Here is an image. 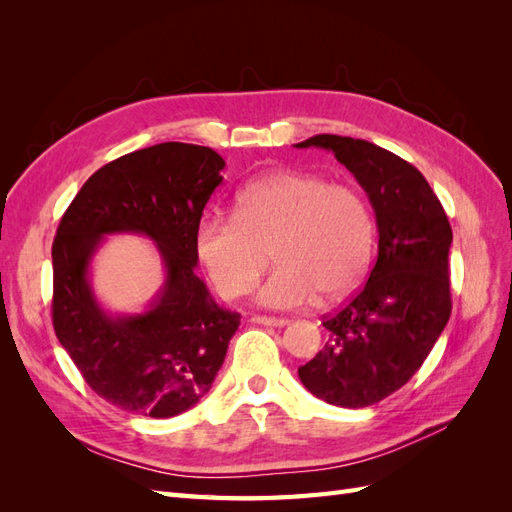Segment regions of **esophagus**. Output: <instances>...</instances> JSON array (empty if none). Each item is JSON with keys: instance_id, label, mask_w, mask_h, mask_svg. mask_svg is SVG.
Wrapping results in <instances>:
<instances>
[{"instance_id": "esophagus-1", "label": "esophagus", "mask_w": 512, "mask_h": 512, "mask_svg": "<svg viewBox=\"0 0 512 512\" xmlns=\"http://www.w3.org/2000/svg\"><path fill=\"white\" fill-rule=\"evenodd\" d=\"M252 322L265 324V327H286V324H288L286 318H273V316H254Z\"/></svg>"}]
</instances>
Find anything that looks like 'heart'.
<instances>
[{"label":"heart","instance_id":"1","mask_svg":"<svg viewBox=\"0 0 512 512\" xmlns=\"http://www.w3.org/2000/svg\"><path fill=\"white\" fill-rule=\"evenodd\" d=\"M376 245V222L367 198L348 183H329L299 170H271L235 194L232 218L209 213L194 232V254L222 297L235 299L254 286L256 301L273 309L333 303L365 277Z\"/></svg>","mask_w":512,"mask_h":512}]
</instances>
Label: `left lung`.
<instances>
[{
  "label": "left lung",
  "mask_w": 512,
  "mask_h": 512,
  "mask_svg": "<svg viewBox=\"0 0 512 512\" xmlns=\"http://www.w3.org/2000/svg\"><path fill=\"white\" fill-rule=\"evenodd\" d=\"M294 147L331 151L365 190L378 226L367 284L324 318L327 344L299 367V378L331 406H374L416 374L451 318L453 230L427 179L395 153L337 134Z\"/></svg>",
  "instance_id": "obj_1"
}]
</instances>
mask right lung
Masks as SVG:
<instances>
[{
  "label": "right lung",
  "mask_w": 512,
  "mask_h": 512,
  "mask_svg": "<svg viewBox=\"0 0 512 512\" xmlns=\"http://www.w3.org/2000/svg\"><path fill=\"white\" fill-rule=\"evenodd\" d=\"M218 151L160 143L91 175L53 241V327L85 382L108 404L151 418L198 404L218 376L241 316L213 301L196 275L194 232L222 183ZM111 234H141L165 280L136 315H113L90 286V262Z\"/></svg>",
  "instance_id": "right-lung-1"
}]
</instances>
